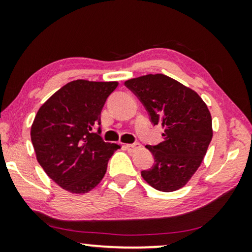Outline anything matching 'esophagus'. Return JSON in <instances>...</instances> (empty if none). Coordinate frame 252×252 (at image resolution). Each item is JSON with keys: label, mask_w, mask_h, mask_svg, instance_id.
Returning a JSON list of instances; mask_svg holds the SVG:
<instances>
[{"label": "esophagus", "mask_w": 252, "mask_h": 252, "mask_svg": "<svg viewBox=\"0 0 252 252\" xmlns=\"http://www.w3.org/2000/svg\"><path fill=\"white\" fill-rule=\"evenodd\" d=\"M125 148L128 151H135L136 149H139L141 148V144L139 142H135V143H129V144H126Z\"/></svg>", "instance_id": "1"}]
</instances>
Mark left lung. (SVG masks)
I'll list each match as a JSON object with an SVG mask.
<instances>
[{"instance_id":"obj_1","label":"left lung","mask_w":252,"mask_h":252,"mask_svg":"<svg viewBox=\"0 0 252 252\" xmlns=\"http://www.w3.org/2000/svg\"><path fill=\"white\" fill-rule=\"evenodd\" d=\"M125 86L142 102L151 123L164 129L163 142L146 147L155 161L141 175L157 190H178L201 166L212 140L208 106L195 91L165 74L129 79Z\"/></svg>"}]
</instances>
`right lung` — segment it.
Returning a JSON list of instances; mask_svg holds the SVG:
<instances>
[{
	"mask_svg": "<svg viewBox=\"0 0 252 252\" xmlns=\"http://www.w3.org/2000/svg\"><path fill=\"white\" fill-rule=\"evenodd\" d=\"M117 81L74 80L63 86L37 111L31 127L36 159L51 180L72 194H85L104 177L120 146L93 132Z\"/></svg>",
	"mask_w": 252,
	"mask_h": 252,
	"instance_id": "obj_1",
	"label": "right lung"
}]
</instances>
